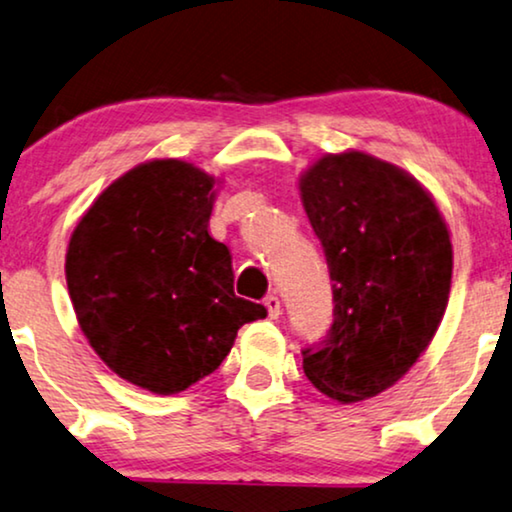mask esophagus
<instances>
[{"label":"esophagus","mask_w":512,"mask_h":512,"mask_svg":"<svg viewBox=\"0 0 512 512\" xmlns=\"http://www.w3.org/2000/svg\"><path fill=\"white\" fill-rule=\"evenodd\" d=\"M264 306H267L269 318H278V316H281V299H278L276 295L264 297Z\"/></svg>","instance_id":"34e87169"}]
</instances>
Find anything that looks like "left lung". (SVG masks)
<instances>
[{
    "mask_svg": "<svg viewBox=\"0 0 512 512\" xmlns=\"http://www.w3.org/2000/svg\"><path fill=\"white\" fill-rule=\"evenodd\" d=\"M299 192L335 302L330 332L302 351L304 374L339 403L374 398L410 372L445 316L447 224L410 173L356 149L320 156Z\"/></svg>",
    "mask_w": 512,
    "mask_h": 512,
    "instance_id": "8db88e82",
    "label": "left lung"
}]
</instances>
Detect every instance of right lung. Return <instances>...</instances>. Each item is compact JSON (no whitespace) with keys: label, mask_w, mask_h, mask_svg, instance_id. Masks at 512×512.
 <instances>
[{"label":"right lung","mask_w":512,"mask_h":512,"mask_svg":"<svg viewBox=\"0 0 512 512\" xmlns=\"http://www.w3.org/2000/svg\"><path fill=\"white\" fill-rule=\"evenodd\" d=\"M215 182L180 159L140 163L93 201L67 245L81 332L145 391L173 395L208 377L238 327L267 316L236 297L229 248L208 234Z\"/></svg>","instance_id":"add662e5"}]
</instances>
